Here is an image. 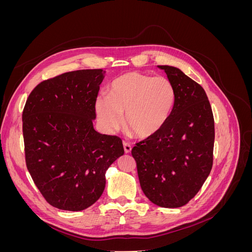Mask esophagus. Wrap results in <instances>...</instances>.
<instances>
[{
  "instance_id": "esophagus-1",
  "label": "esophagus",
  "mask_w": 252,
  "mask_h": 252,
  "mask_svg": "<svg viewBox=\"0 0 252 252\" xmlns=\"http://www.w3.org/2000/svg\"><path fill=\"white\" fill-rule=\"evenodd\" d=\"M123 146H124V150H125L126 154H129V152H131V149H132V147H131V145H130V144H128V143L124 142Z\"/></svg>"
}]
</instances>
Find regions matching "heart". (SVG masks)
Masks as SVG:
<instances>
[{
  "instance_id": "heart-1",
  "label": "heart",
  "mask_w": 252,
  "mask_h": 252,
  "mask_svg": "<svg viewBox=\"0 0 252 252\" xmlns=\"http://www.w3.org/2000/svg\"><path fill=\"white\" fill-rule=\"evenodd\" d=\"M175 103L172 83L165 77L128 72L114 80L107 95H98L95 111L98 122L108 133L123 124L138 138L154 135L168 121Z\"/></svg>"
}]
</instances>
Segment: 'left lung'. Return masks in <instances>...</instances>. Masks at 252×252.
I'll use <instances>...</instances> for the list:
<instances>
[{"instance_id":"left-lung-1","label":"left lung","mask_w":252,"mask_h":252,"mask_svg":"<svg viewBox=\"0 0 252 252\" xmlns=\"http://www.w3.org/2000/svg\"><path fill=\"white\" fill-rule=\"evenodd\" d=\"M158 67L172 83L175 103L161 130L136 143L131 155L149 201L178 208L194 197L211 171L215 120L201 85L177 67Z\"/></svg>"}]
</instances>
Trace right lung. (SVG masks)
<instances>
[{"label":"right lung","mask_w":252,"mask_h":252,"mask_svg":"<svg viewBox=\"0 0 252 252\" xmlns=\"http://www.w3.org/2000/svg\"><path fill=\"white\" fill-rule=\"evenodd\" d=\"M103 69H83L40 83L23 110L27 169L51 206L81 211L102 195L122 140L94 130Z\"/></svg>","instance_id":"right-lung-1"}]
</instances>
